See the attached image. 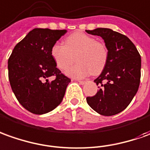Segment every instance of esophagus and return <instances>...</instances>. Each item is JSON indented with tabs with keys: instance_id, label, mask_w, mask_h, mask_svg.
I'll use <instances>...</instances> for the list:
<instances>
[{
	"instance_id": "34e87169",
	"label": "esophagus",
	"mask_w": 150,
	"mask_h": 150,
	"mask_svg": "<svg viewBox=\"0 0 150 150\" xmlns=\"http://www.w3.org/2000/svg\"><path fill=\"white\" fill-rule=\"evenodd\" d=\"M77 81H78L80 84H81V85H83V84H85L86 83V81H80V80H77Z\"/></svg>"
}]
</instances>
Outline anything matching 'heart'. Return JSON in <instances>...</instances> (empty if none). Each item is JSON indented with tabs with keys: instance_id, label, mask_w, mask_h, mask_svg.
I'll return each mask as SVG.
<instances>
[{
	"instance_id": "obj_1",
	"label": "heart",
	"mask_w": 150,
	"mask_h": 150,
	"mask_svg": "<svg viewBox=\"0 0 150 150\" xmlns=\"http://www.w3.org/2000/svg\"><path fill=\"white\" fill-rule=\"evenodd\" d=\"M51 56L62 71L69 69L75 58L77 64L68 69L66 74L73 78H84L91 73H100L107 64L108 52L103 42L78 32L66 38L64 45L54 44L51 48Z\"/></svg>"
}]
</instances>
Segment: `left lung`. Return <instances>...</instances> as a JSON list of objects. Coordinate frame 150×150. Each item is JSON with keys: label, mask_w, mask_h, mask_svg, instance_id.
Wrapping results in <instances>:
<instances>
[{"label": "left lung", "mask_w": 150, "mask_h": 150, "mask_svg": "<svg viewBox=\"0 0 150 150\" xmlns=\"http://www.w3.org/2000/svg\"><path fill=\"white\" fill-rule=\"evenodd\" d=\"M86 32L103 38L108 52L107 64L94 80L99 91L96 96L87 97L86 102L100 115H115L128 106L138 91L140 54L127 37L110 28H99Z\"/></svg>", "instance_id": "1"}]
</instances>
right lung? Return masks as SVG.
Instances as JSON below:
<instances>
[{"label": "right lung", "instance_id": "obj_1", "mask_svg": "<svg viewBox=\"0 0 150 150\" xmlns=\"http://www.w3.org/2000/svg\"><path fill=\"white\" fill-rule=\"evenodd\" d=\"M67 30L34 28L14 46L8 60L11 89L20 105L35 114L52 111L63 100L71 80L61 73L51 48ZM56 78L50 81L49 77Z\"/></svg>", "mask_w": 150, "mask_h": 150}]
</instances>
